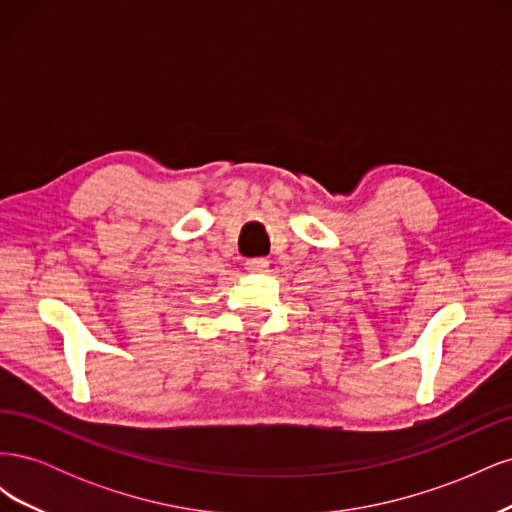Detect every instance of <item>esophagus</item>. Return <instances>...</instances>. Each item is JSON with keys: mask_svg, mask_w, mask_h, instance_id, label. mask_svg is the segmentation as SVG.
Wrapping results in <instances>:
<instances>
[{"mask_svg": "<svg viewBox=\"0 0 512 512\" xmlns=\"http://www.w3.org/2000/svg\"><path fill=\"white\" fill-rule=\"evenodd\" d=\"M245 269L250 273H265L269 269V260L267 258H250V260H245Z\"/></svg>", "mask_w": 512, "mask_h": 512, "instance_id": "1", "label": "esophagus"}]
</instances>
